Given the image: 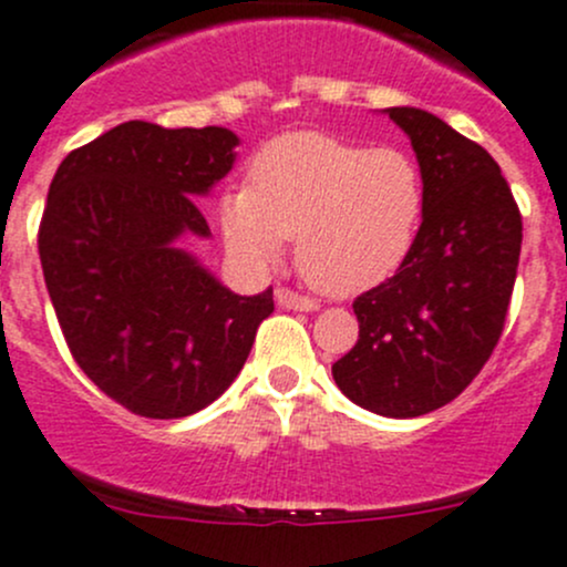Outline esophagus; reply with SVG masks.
Segmentation results:
<instances>
[{
  "label": "esophagus",
  "mask_w": 567,
  "mask_h": 567,
  "mask_svg": "<svg viewBox=\"0 0 567 567\" xmlns=\"http://www.w3.org/2000/svg\"><path fill=\"white\" fill-rule=\"evenodd\" d=\"M277 301H279V307L296 309V312H315V309H320V303L315 299H309V296H301V293H296V290H288V288L277 290Z\"/></svg>",
  "instance_id": "obj_1"
}]
</instances>
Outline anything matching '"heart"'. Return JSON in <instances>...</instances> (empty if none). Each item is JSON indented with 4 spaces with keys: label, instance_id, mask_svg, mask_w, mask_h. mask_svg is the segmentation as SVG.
I'll list each match as a JSON object with an SVG mask.
<instances>
[{
    "label": "heart",
    "instance_id": "b5f03b06",
    "mask_svg": "<svg viewBox=\"0 0 567 567\" xmlns=\"http://www.w3.org/2000/svg\"><path fill=\"white\" fill-rule=\"evenodd\" d=\"M249 187L219 200L228 247L255 266L282 258L312 288L355 296L393 277L424 219L419 163L393 146L369 148L329 133H290L255 152Z\"/></svg>",
    "mask_w": 567,
    "mask_h": 567
}]
</instances>
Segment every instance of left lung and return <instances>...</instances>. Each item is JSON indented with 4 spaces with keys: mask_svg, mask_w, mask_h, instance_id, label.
<instances>
[{
    "mask_svg": "<svg viewBox=\"0 0 567 567\" xmlns=\"http://www.w3.org/2000/svg\"><path fill=\"white\" fill-rule=\"evenodd\" d=\"M426 187L413 249L353 301L359 342L331 367L363 410L415 419L473 383L497 348L522 252V214L492 154L421 109H389Z\"/></svg>",
    "mask_w": 567,
    "mask_h": 567,
    "instance_id": "1",
    "label": "left lung"
}]
</instances>
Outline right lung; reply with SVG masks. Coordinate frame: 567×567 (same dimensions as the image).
<instances>
[{
    "instance_id": "obj_1",
    "label": "right lung",
    "mask_w": 567,
    "mask_h": 567,
    "mask_svg": "<svg viewBox=\"0 0 567 567\" xmlns=\"http://www.w3.org/2000/svg\"><path fill=\"white\" fill-rule=\"evenodd\" d=\"M225 127L124 122L59 165L38 249L64 342L105 396L143 419H184L241 372L274 312L236 296L176 241L206 238L198 198L234 168Z\"/></svg>"
}]
</instances>
